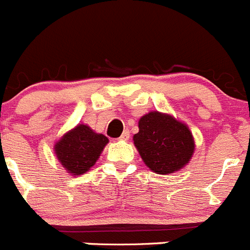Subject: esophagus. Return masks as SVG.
<instances>
[{
	"instance_id": "obj_1",
	"label": "esophagus",
	"mask_w": 250,
	"mask_h": 250,
	"mask_svg": "<svg viewBox=\"0 0 250 250\" xmlns=\"http://www.w3.org/2000/svg\"><path fill=\"white\" fill-rule=\"evenodd\" d=\"M129 139V130L125 129L122 133V136L120 137V141H128Z\"/></svg>"
}]
</instances>
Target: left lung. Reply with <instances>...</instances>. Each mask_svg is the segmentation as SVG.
<instances>
[{"label": "left lung", "mask_w": 250, "mask_h": 250, "mask_svg": "<svg viewBox=\"0 0 250 250\" xmlns=\"http://www.w3.org/2000/svg\"><path fill=\"white\" fill-rule=\"evenodd\" d=\"M134 146L153 172L168 174L183 168L194 152V141L186 125L172 116L150 112L139 120Z\"/></svg>", "instance_id": "8db88e82"}]
</instances>
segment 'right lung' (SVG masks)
I'll use <instances>...</instances> for the list:
<instances>
[{
  "mask_svg": "<svg viewBox=\"0 0 250 250\" xmlns=\"http://www.w3.org/2000/svg\"><path fill=\"white\" fill-rule=\"evenodd\" d=\"M107 143V137L94 133L88 125H80L57 142L55 152L68 173L78 175L93 167Z\"/></svg>",
  "mask_w": 250,
  "mask_h": 250,
  "instance_id": "1",
  "label": "right lung"
}]
</instances>
